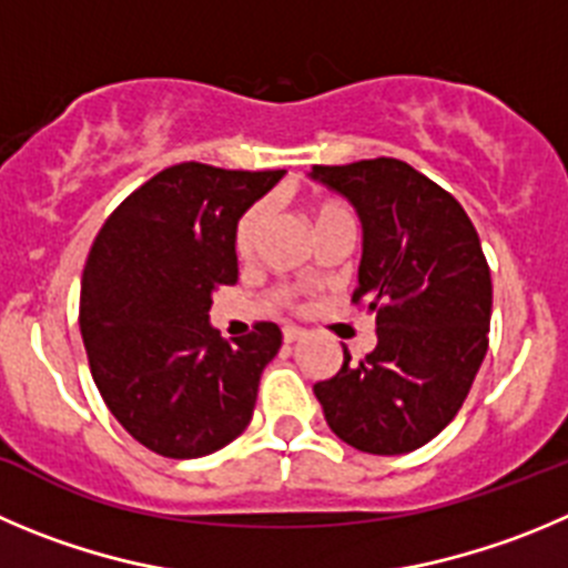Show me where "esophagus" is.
Instances as JSON below:
<instances>
[{
	"label": "esophagus",
	"instance_id": "1",
	"mask_svg": "<svg viewBox=\"0 0 568 568\" xmlns=\"http://www.w3.org/2000/svg\"><path fill=\"white\" fill-rule=\"evenodd\" d=\"M302 336H305V331H302V327H296V325H285V327H283V338H285V344L300 342Z\"/></svg>",
	"mask_w": 568,
	"mask_h": 568
}]
</instances>
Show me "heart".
<instances>
[{
	"instance_id": "b5f03b06",
	"label": "heart",
	"mask_w": 568,
	"mask_h": 568,
	"mask_svg": "<svg viewBox=\"0 0 568 568\" xmlns=\"http://www.w3.org/2000/svg\"><path fill=\"white\" fill-rule=\"evenodd\" d=\"M266 212L268 210L263 201H257V204L246 206V210L241 212V219H237L235 224V235H232V246H235V254L241 260L252 257L254 248H257L260 232H263V224H266ZM311 215H314V224L322 226L327 224V221L349 215V212L347 206L338 204V201L320 199L314 206H311ZM272 300L280 302V305H294V288H288V285H277V288L272 291Z\"/></svg>"
}]
</instances>
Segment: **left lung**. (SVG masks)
<instances>
[{"instance_id":"8db88e82","label":"left lung","mask_w":568,"mask_h":568,"mask_svg":"<svg viewBox=\"0 0 568 568\" xmlns=\"http://www.w3.org/2000/svg\"><path fill=\"white\" fill-rule=\"evenodd\" d=\"M362 215L353 305L378 344L314 384L327 426L364 454H409L463 409L487 353L493 285L476 226L448 190L392 156L316 164Z\"/></svg>"}]
</instances>
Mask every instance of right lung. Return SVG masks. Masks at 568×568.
Returning <instances> with one entry per match:
<instances>
[{
    "instance_id": "right-lung-1",
    "label": "right lung",
    "mask_w": 568,
    "mask_h": 568,
    "mask_svg": "<svg viewBox=\"0 0 568 568\" xmlns=\"http://www.w3.org/2000/svg\"><path fill=\"white\" fill-rule=\"evenodd\" d=\"M285 171L164 168L100 226L81 280V336L111 415L153 454L195 459L248 426L283 333L210 327L212 294L237 283L241 212Z\"/></svg>"
}]
</instances>
